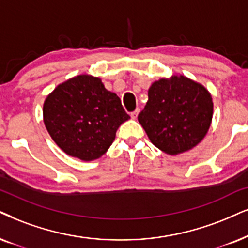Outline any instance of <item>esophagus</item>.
I'll return each instance as SVG.
<instances>
[{
    "label": "esophagus",
    "instance_id": "1",
    "mask_svg": "<svg viewBox=\"0 0 248 248\" xmlns=\"http://www.w3.org/2000/svg\"><path fill=\"white\" fill-rule=\"evenodd\" d=\"M139 113H140V108H136V109H135L134 112H131V113H130V117L133 118V119H136V118H137V115H139Z\"/></svg>",
    "mask_w": 248,
    "mask_h": 248
}]
</instances>
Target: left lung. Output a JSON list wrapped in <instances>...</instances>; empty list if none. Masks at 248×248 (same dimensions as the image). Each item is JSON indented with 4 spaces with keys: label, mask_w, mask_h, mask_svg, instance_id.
Instances as JSON below:
<instances>
[{
    "label": "left lung",
    "mask_w": 248,
    "mask_h": 248,
    "mask_svg": "<svg viewBox=\"0 0 248 248\" xmlns=\"http://www.w3.org/2000/svg\"><path fill=\"white\" fill-rule=\"evenodd\" d=\"M147 95L139 121L153 145L176 155L202 142L213 118L212 96L205 87L173 75L153 82Z\"/></svg>",
    "instance_id": "left-lung-1"
}]
</instances>
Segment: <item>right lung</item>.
I'll return each instance as SVG.
<instances>
[{
  "mask_svg": "<svg viewBox=\"0 0 248 248\" xmlns=\"http://www.w3.org/2000/svg\"><path fill=\"white\" fill-rule=\"evenodd\" d=\"M130 117L120 98L99 78L82 74L55 88L43 104L46 128L66 155L83 161L98 159Z\"/></svg>",
  "mask_w": 248,
  "mask_h": 248,
  "instance_id": "obj_1",
  "label": "right lung"
}]
</instances>
